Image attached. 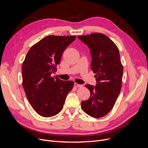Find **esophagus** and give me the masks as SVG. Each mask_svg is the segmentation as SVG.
I'll use <instances>...</instances> for the list:
<instances>
[{"label": "esophagus", "instance_id": "esophagus-1", "mask_svg": "<svg viewBox=\"0 0 148 148\" xmlns=\"http://www.w3.org/2000/svg\"><path fill=\"white\" fill-rule=\"evenodd\" d=\"M74 86L75 87H77V88H81V87H82L83 86L82 84H78V83H74Z\"/></svg>", "mask_w": 148, "mask_h": 148}]
</instances>
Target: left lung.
I'll list each match as a JSON object with an SVG mask.
<instances>
[{
  "label": "left lung",
  "mask_w": 148,
  "mask_h": 148,
  "mask_svg": "<svg viewBox=\"0 0 148 148\" xmlns=\"http://www.w3.org/2000/svg\"><path fill=\"white\" fill-rule=\"evenodd\" d=\"M90 49L91 67L96 75V86L86 84L90 91V97L82 102L85 113L94 118H101L113 108L122 87L123 66L119 49L114 42L104 34L92 33L79 36Z\"/></svg>",
  "instance_id": "left-lung-1"
}]
</instances>
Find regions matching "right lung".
Segmentation results:
<instances>
[{"instance_id":"right-lung-1","label":"right lung","mask_w":148,"mask_h":148,"mask_svg":"<svg viewBox=\"0 0 148 148\" xmlns=\"http://www.w3.org/2000/svg\"><path fill=\"white\" fill-rule=\"evenodd\" d=\"M76 36H49L30 48L22 66L23 87L33 109L42 117L59 114L74 82L51 74L57 71L65 49Z\"/></svg>"}]
</instances>
